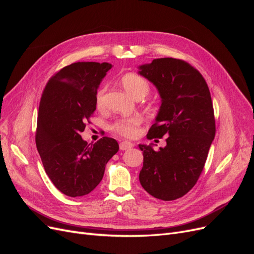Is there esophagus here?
Listing matches in <instances>:
<instances>
[{
  "label": "esophagus",
  "mask_w": 254,
  "mask_h": 254,
  "mask_svg": "<svg viewBox=\"0 0 254 254\" xmlns=\"http://www.w3.org/2000/svg\"><path fill=\"white\" fill-rule=\"evenodd\" d=\"M133 147V143L129 142V141H123L120 143V149L121 150H127Z\"/></svg>",
  "instance_id": "1"
}]
</instances>
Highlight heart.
Here are the masks:
<instances>
[{
    "label": "heart",
    "mask_w": 254,
    "mask_h": 254,
    "mask_svg": "<svg viewBox=\"0 0 254 254\" xmlns=\"http://www.w3.org/2000/svg\"><path fill=\"white\" fill-rule=\"evenodd\" d=\"M123 87L131 95L133 98H143L149 93L150 86L148 81L139 74L128 73L124 75L121 79ZM107 91V87L103 86L99 88L96 96H95V104L98 109H102L104 107L105 102V94ZM142 124V118L139 115L130 117L127 119H123L117 121L111 126V129L117 133L124 135L127 137H133L139 132L140 125Z\"/></svg>",
    "instance_id": "obj_1"
}]
</instances>
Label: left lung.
<instances>
[{
    "instance_id": "8db88e82",
    "label": "left lung",
    "mask_w": 254,
    "mask_h": 254,
    "mask_svg": "<svg viewBox=\"0 0 254 254\" xmlns=\"http://www.w3.org/2000/svg\"><path fill=\"white\" fill-rule=\"evenodd\" d=\"M139 74L155 84L161 107L147 139L168 136L165 147L139 145L143 167L139 179L155 198L171 201L186 195L200 176L215 136L209 87L202 75L186 61L153 59Z\"/></svg>"
}]
</instances>
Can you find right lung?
Returning a JSON list of instances; mask_svg holds the SVG:
<instances>
[{
	"label": "right lung",
	"mask_w": 254,
	"mask_h": 254,
	"mask_svg": "<svg viewBox=\"0 0 254 254\" xmlns=\"http://www.w3.org/2000/svg\"><path fill=\"white\" fill-rule=\"evenodd\" d=\"M111 67L108 63H75L52 76L43 90L36 145L45 173L66 196L91 193L119 150L112 137L88 144L80 135L96 109L99 83Z\"/></svg>",
	"instance_id": "obj_1"
}]
</instances>
